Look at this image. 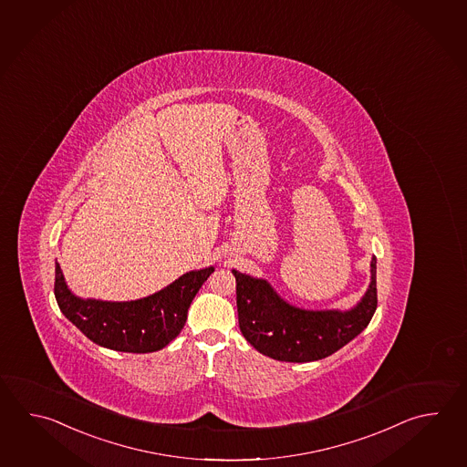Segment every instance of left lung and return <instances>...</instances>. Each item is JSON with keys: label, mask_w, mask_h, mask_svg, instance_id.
<instances>
[{"label": "left lung", "mask_w": 467, "mask_h": 467, "mask_svg": "<svg viewBox=\"0 0 467 467\" xmlns=\"http://www.w3.org/2000/svg\"><path fill=\"white\" fill-rule=\"evenodd\" d=\"M236 277L239 329L254 349L277 361L309 362L331 356L369 324L378 307L376 257L371 285L351 311H305L285 303L263 279Z\"/></svg>", "instance_id": "obj_1"}]
</instances>
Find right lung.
Instances as JSON below:
<instances>
[{"instance_id":"right-lung-1","label":"right lung","mask_w":467,"mask_h":467,"mask_svg":"<svg viewBox=\"0 0 467 467\" xmlns=\"http://www.w3.org/2000/svg\"><path fill=\"white\" fill-rule=\"evenodd\" d=\"M214 267L191 271L156 295L130 303L79 299L69 293L57 263L55 296L71 323L93 343L123 352H154L182 333L191 301Z\"/></svg>"}]
</instances>
